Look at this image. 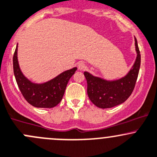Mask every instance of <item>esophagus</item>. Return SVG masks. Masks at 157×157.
<instances>
[{"label":"esophagus","instance_id":"obj_1","mask_svg":"<svg viewBox=\"0 0 157 157\" xmlns=\"http://www.w3.org/2000/svg\"><path fill=\"white\" fill-rule=\"evenodd\" d=\"M78 69L79 70H84V69H86V66H85V63L81 62V63H78Z\"/></svg>","mask_w":157,"mask_h":157}]
</instances>
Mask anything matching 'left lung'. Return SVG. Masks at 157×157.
Listing matches in <instances>:
<instances>
[{
  "instance_id": "1",
  "label": "left lung",
  "mask_w": 157,
  "mask_h": 157,
  "mask_svg": "<svg viewBox=\"0 0 157 157\" xmlns=\"http://www.w3.org/2000/svg\"><path fill=\"white\" fill-rule=\"evenodd\" d=\"M136 57L129 72L120 78L108 79L84 72L87 80V93L91 101L100 108H111L124 103L131 94L140 66V54L134 37Z\"/></svg>"
}]
</instances>
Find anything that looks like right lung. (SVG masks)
<instances>
[{"instance_id": "right-lung-1", "label": "right lung", "mask_w": 157, "mask_h": 157, "mask_svg": "<svg viewBox=\"0 0 157 157\" xmlns=\"http://www.w3.org/2000/svg\"><path fill=\"white\" fill-rule=\"evenodd\" d=\"M17 45L13 58V74L24 98L36 108H51L56 106L63 99L68 82L77 68L63 72L43 83H36L26 78L21 71L17 58Z\"/></svg>"}]
</instances>
